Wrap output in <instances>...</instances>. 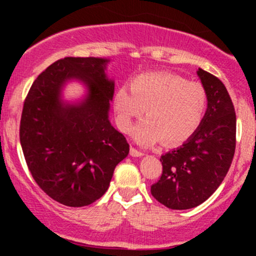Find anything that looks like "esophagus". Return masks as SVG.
<instances>
[{
  "label": "esophagus",
  "mask_w": 256,
  "mask_h": 256,
  "mask_svg": "<svg viewBox=\"0 0 256 256\" xmlns=\"http://www.w3.org/2000/svg\"><path fill=\"white\" fill-rule=\"evenodd\" d=\"M130 154L132 157H141V156H144V152H141V151H138V150H136L135 147H131L130 148Z\"/></svg>",
  "instance_id": "1"
}]
</instances>
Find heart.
<instances>
[{
  "mask_svg": "<svg viewBox=\"0 0 256 256\" xmlns=\"http://www.w3.org/2000/svg\"><path fill=\"white\" fill-rule=\"evenodd\" d=\"M131 89L121 86L114 95L118 125L130 132L134 121L147 118L134 128V138L142 146L164 141L177 144L188 140L202 124L207 92L200 82L168 72H151L131 80Z\"/></svg>",
  "mask_w": 256,
  "mask_h": 256,
  "instance_id": "b5f03b06",
  "label": "heart"
}]
</instances>
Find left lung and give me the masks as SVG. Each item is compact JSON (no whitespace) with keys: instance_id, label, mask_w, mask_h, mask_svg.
I'll return each instance as SVG.
<instances>
[{"instance_id":"obj_1","label":"left lung","mask_w":256,"mask_h":256,"mask_svg":"<svg viewBox=\"0 0 256 256\" xmlns=\"http://www.w3.org/2000/svg\"><path fill=\"white\" fill-rule=\"evenodd\" d=\"M197 74L207 92V112L194 135L161 156V178L151 186L160 203L177 210L197 207L216 192L236 151V116L226 88L203 69Z\"/></svg>"}]
</instances>
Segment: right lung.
Wrapping results in <instances>:
<instances>
[{
	"mask_svg": "<svg viewBox=\"0 0 256 256\" xmlns=\"http://www.w3.org/2000/svg\"><path fill=\"white\" fill-rule=\"evenodd\" d=\"M109 62L94 56L59 59L33 82L23 105L20 140L28 168L44 193L68 207L99 200L130 150L109 120L115 90L105 73ZM70 80L87 89L79 102L61 99Z\"/></svg>",
	"mask_w": 256,
	"mask_h": 256,
	"instance_id": "add662e5",
	"label": "right lung"
}]
</instances>
